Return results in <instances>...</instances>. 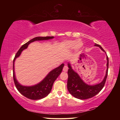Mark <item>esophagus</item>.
<instances>
[{"mask_svg":"<svg viewBox=\"0 0 120 120\" xmlns=\"http://www.w3.org/2000/svg\"><path fill=\"white\" fill-rule=\"evenodd\" d=\"M68 67L67 65H65L64 66V67H63V71H64V72H67L68 70Z\"/></svg>","mask_w":120,"mask_h":120,"instance_id":"obj_1","label":"esophagus"}]
</instances>
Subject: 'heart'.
<instances>
[{"instance_id": "b5f03b06", "label": "heart", "mask_w": 120, "mask_h": 120, "mask_svg": "<svg viewBox=\"0 0 120 120\" xmlns=\"http://www.w3.org/2000/svg\"><path fill=\"white\" fill-rule=\"evenodd\" d=\"M64 45L70 49H73L76 47L79 48L82 46V43L80 42L79 40L68 41L64 43Z\"/></svg>"}]
</instances>
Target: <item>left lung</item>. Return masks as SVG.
<instances>
[{
    "label": "left lung",
    "mask_w": 120,
    "mask_h": 120,
    "mask_svg": "<svg viewBox=\"0 0 120 120\" xmlns=\"http://www.w3.org/2000/svg\"><path fill=\"white\" fill-rule=\"evenodd\" d=\"M95 46H98L105 52V50L101 45L95 44ZM107 70L106 75L103 80L101 83L94 86H90L86 84L81 79L78 74L72 68L69 63H68V79L67 83L68 90L70 93L75 98L80 99H86L92 98L100 92L105 85L108 75L109 59L107 56Z\"/></svg>",
    "instance_id": "left-lung-1"
}]
</instances>
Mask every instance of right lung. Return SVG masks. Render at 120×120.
Listing matches in <instances>:
<instances>
[{"label": "right lung", "mask_w": 120, "mask_h": 120, "mask_svg": "<svg viewBox=\"0 0 120 120\" xmlns=\"http://www.w3.org/2000/svg\"><path fill=\"white\" fill-rule=\"evenodd\" d=\"M54 38L53 37H36L30 40L29 41L25 43L22 46L19 48V51L17 52L13 60V80L16 86V88L22 95H23L26 98L33 99V100H37L40 99L45 97L47 96L52 90V86L53 82H55L56 79L57 78L59 75L62 72L63 68L64 67V64H61L59 67L55 68L49 73V74L46 76V77L41 82L38 83L37 85L33 86H23L18 82L16 79L14 73V61L16 58L19 57L21 55L22 52L24 49H26L28 46L33 42L35 41H41L52 39Z\"/></svg>", "instance_id": "right-lung-1"}]
</instances>
